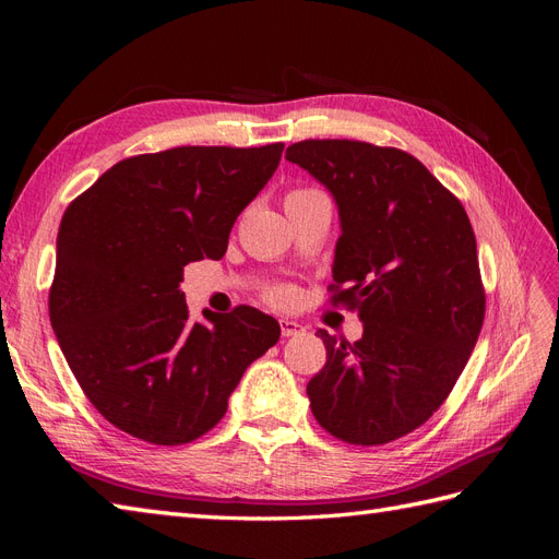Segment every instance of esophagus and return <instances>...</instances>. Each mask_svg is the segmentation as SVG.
Wrapping results in <instances>:
<instances>
[{"label":"esophagus","mask_w":559,"mask_h":559,"mask_svg":"<svg viewBox=\"0 0 559 559\" xmlns=\"http://www.w3.org/2000/svg\"><path fill=\"white\" fill-rule=\"evenodd\" d=\"M280 329H282V335H284V337L306 333V326L298 324V321H294V319H280Z\"/></svg>","instance_id":"obj_1"}]
</instances>
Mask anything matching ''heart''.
<instances>
[{"label":"heart","mask_w":559,"mask_h":559,"mask_svg":"<svg viewBox=\"0 0 559 559\" xmlns=\"http://www.w3.org/2000/svg\"><path fill=\"white\" fill-rule=\"evenodd\" d=\"M308 195H317V191H308V189H300V191H294V193H289V198L286 200H296V198H308ZM292 296V292H286V289H282V292H277L275 294V298L277 300H286Z\"/></svg>","instance_id":"heart-1"}]
</instances>
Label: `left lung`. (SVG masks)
<instances>
[{
  "instance_id": "8db88e82",
  "label": "left lung",
  "mask_w": 559,
  "mask_h": 559,
  "mask_svg": "<svg viewBox=\"0 0 559 559\" xmlns=\"http://www.w3.org/2000/svg\"><path fill=\"white\" fill-rule=\"evenodd\" d=\"M333 195L335 302L357 308L364 335L337 343L319 329L326 366L308 382L329 433L382 445L441 408L483 329L476 235L445 186L399 148L308 140L286 148Z\"/></svg>"
}]
</instances>
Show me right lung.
Returning a JSON list of instances; mask_svg holds the SVG:
<instances>
[{
  "label": "right lung",
  "instance_id": "right-lung-1",
  "mask_svg": "<svg viewBox=\"0 0 559 559\" xmlns=\"http://www.w3.org/2000/svg\"><path fill=\"white\" fill-rule=\"evenodd\" d=\"M284 144L179 146L116 163L67 207L50 326L83 394L121 431L181 445L226 415L277 319L240 306L193 321L183 265L222 259Z\"/></svg>",
  "mask_w": 559,
  "mask_h": 559
}]
</instances>
